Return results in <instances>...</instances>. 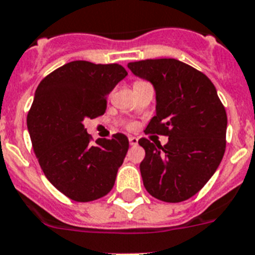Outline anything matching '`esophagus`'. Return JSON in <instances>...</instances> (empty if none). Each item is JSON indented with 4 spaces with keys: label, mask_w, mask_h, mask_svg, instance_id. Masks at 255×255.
<instances>
[{
    "label": "esophagus",
    "mask_w": 255,
    "mask_h": 255,
    "mask_svg": "<svg viewBox=\"0 0 255 255\" xmlns=\"http://www.w3.org/2000/svg\"><path fill=\"white\" fill-rule=\"evenodd\" d=\"M129 142H130V144H131V146H137V144H138V138L129 137Z\"/></svg>",
    "instance_id": "esophagus-1"
}]
</instances>
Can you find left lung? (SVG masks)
Segmentation results:
<instances>
[{"instance_id": "left-lung-1", "label": "left lung", "mask_w": 255, "mask_h": 255, "mask_svg": "<svg viewBox=\"0 0 255 255\" xmlns=\"http://www.w3.org/2000/svg\"><path fill=\"white\" fill-rule=\"evenodd\" d=\"M155 91V116L146 131L168 137L164 146L140 138L146 155L139 170L146 191L166 203L184 201L215 174L225 152L228 118L215 85L176 59L128 64Z\"/></svg>"}]
</instances>
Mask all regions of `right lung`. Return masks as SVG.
I'll return each mask as SVG.
<instances>
[{
  "label": "right lung",
  "instance_id": "right-lung-1",
  "mask_svg": "<svg viewBox=\"0 0 255 255\" xmlns=\"http://www.w3.org/2000/svg\"><path fill=\"white\" fill-rule=\"evenodd\" d=\"M126 75L120 64L76 60L36 88L27 116L32 148L46 178L72 200H97L115 185L129 139L117 133L91 144L84 121L105 113L107 96Z\"/></svg>",
  "mask_w": 255,
  "mask_h": 255
}]
</instances>
